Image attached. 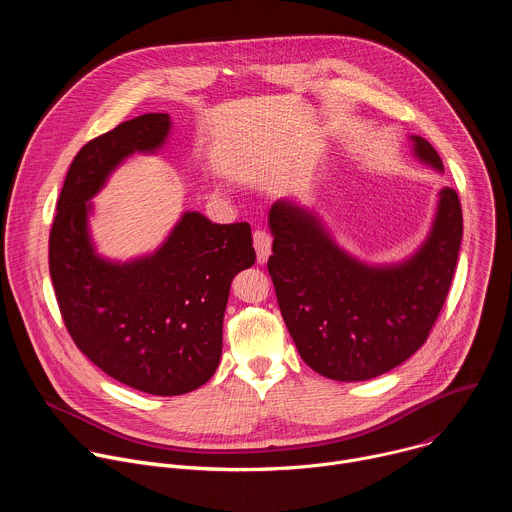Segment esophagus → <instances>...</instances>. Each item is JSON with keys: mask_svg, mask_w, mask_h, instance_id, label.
<instances>
[{"mask_svg": "<svg viewBox=\"0 0 512 512\" xmlns=\"http://www.w3.org/2000/svg\"><path fill=\"white\" fill-rule=\"evenodd\" d=\"M271 235L265 233V231H255L253 235V245H255V251H257V261L259 263H267L269 255H271Z\"/></svg>", "mask_w": 512, "mask_h": 512, "instance_id": "34e87169", "label": "esophagus"}]
</instances>
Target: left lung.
Segmentation results:
<instances>
[{"mask_svg": "<svg viewBox=\"0 0 512 512\" xmlns=\"http://www.w3.org/2000/svg\"><path fill=\"white\" fill-rule=\"evenodd\" d=\"M409 141L419 164L444 174L427 139ZM269 229L267 267L300 356L322 377L354 383L389 373L427 340L458 263L462 208L444 186L425 239L393 263L348 253L314 210L289 198L271 204Z\"/></svg>", "mask_w": 512, "mask_h": 512, "instance_id": "obj_1", "label": "left lung"}]
</instances>
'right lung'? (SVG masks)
<instances>
[{
    "mask_svg": "<svg viewBox=\"0 0 512 512\" xmlns=\"http://www.w3.org/2000/svg\"><path fill=\"white\" fill-rule=\"evenodd\" d=\"M168 113H145L89 141L72 160L50 231V277L81 352L115 381L172 397L202 387L223 354L233 277L255 263L249 223L216 225L196 210L162 245L127 261L97 251L91 202L133 154L156 156Z\"/></svg>",
    "mask_w": 512,
    "mask_h": 512,
    "instance_id": "right-lung-1",
    "label": "right lung"
}]
</instances>
